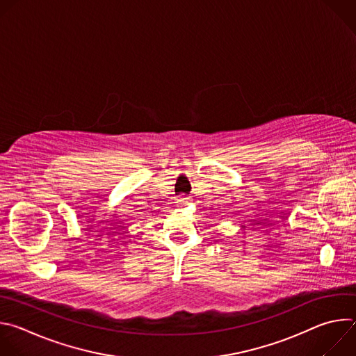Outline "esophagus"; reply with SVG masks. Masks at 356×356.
<instances>
[{"label":"esophagus","instance_id":"esophagus-1","mask_svg":"<svg viewBox=\"0 0 356 356\" xmlns=\"http://www.w3.org/2000/svg\"><path fill=\"white\" fill-rule=\"evenodd\" d=\"M188 200H190L188 197H186V195H180V197L177 198V202H179V204H181V206H183V204H187Z\"/></svg>","mask_w":356,"mask_h":356}]
</instances>
